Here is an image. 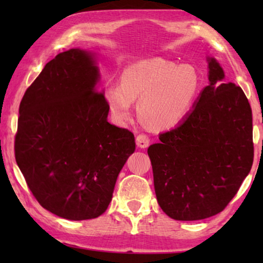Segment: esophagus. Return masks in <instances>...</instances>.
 I'll return each instance as SVG.
<instances>
[{
	"instance_id": "esophagus-1",
	"label": "esophagus",
	"mask_w": 263,
	"mask_h": 263,
	"mask_svg": "<svg viewBox=\"0 0 263 263\" xmlns=\"http://www.w3.org/2000/svg\"><path fill=\"white\" fill-rule=\"evenodd\" d=\"M136 141H137V145L138 147L140 148H146L149 146V142L151 139L147 135H144V133H140V135H138L136 138Z\"/></svg>"
}]
</instances>
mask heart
Masks as SVG:
<instances>
[{"instance_id": "obj_1", "label": "heart", "mask_w": 263, "mask_h": 263, "mask_svg": "<svg viewBox=\"0 0 263 263\" xmlns=\"http://www.w3.org/2000/svg\"><path fill=\"white\" fill-rule=\"evenodd\" d=\"M199 75L193 66L152 58L123 70L119 84L105 88L109 112L117 124L130 119L138 100L140 121L151 128H172L183 121L198 94Z\"/></svg>"}]
</instances>
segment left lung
Returning <instances> with one entry per match:
<instances>
[{
  "label": "left lung",
  "mask_w": 263,
  "mask_h": 263,
  "mask_svg": "<svg viewBox=\"0 0 263 263\" xmlns=\"http://www.w3.org/2000/svg\"><path fill=\"white\" fill-rule=\"evenodd\" d=\"M222 79V68L209 58L210 83L194 110L147 149L158 203L173 219L199 220L221 212L252 168L251 105L241 88Z\"/></svg>",
  "instance_id": "1"
}]
</instances>
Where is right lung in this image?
Segmentation results:
<instances>
[{
    "instance_id": "add662e5",
    "label": "right lung",
    "mask_w": 263,
    "mask_h": 263,
    "mask_svg": "<svg viewBox=\"0 0 263 263\" xmlns=\"http://www.w3.org/2000/svg\"><path fill=\"white\" fill-rule=\"evenodd\" d=\"M99 69L89 52L59 53L26 89L20 104L15 158L41 205L69 220L108 209L135 136L106 121Z\"/></svg>"
}]
</instances>
